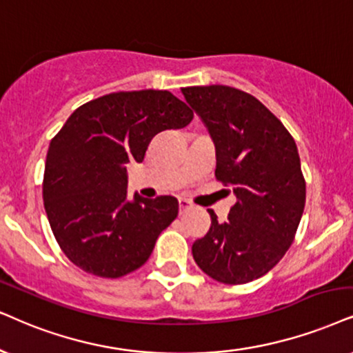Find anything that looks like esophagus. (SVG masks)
<instances>
[{
	"instance_id": "34e87169",
	"label": "esophagus",
	"mask_w": 353,
	"mask_h": 353,
	"mask_svg": "<svg viewBox=\"0 0 353 353\" xmlns=\"http://www.w3.org/2000/svg\"><path fill=\"white\" fill-rule=\"evenodd\" d=\"M192 207H194V205H192L189 200L179 199V212H181V215H184L185 212H189V210H192Z\"/></svg>"
}]
</instances>
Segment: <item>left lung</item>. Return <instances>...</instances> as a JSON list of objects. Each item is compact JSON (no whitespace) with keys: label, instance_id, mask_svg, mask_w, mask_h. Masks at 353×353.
Wrapping results in <instances>:
<instances>
[{"label":"left lung","instance_id":"1","mask_svg":"<svg viewBox=\"0 0 353 353\" xmlns=\"http://www.w3.org/2000/svg\"><path fill=\"white\" fill-rule=\"evenodd\" d=\"M216 150V179L233 187L228 220L192 244L195 262L221 283L252 282L292 246L306 200L300 154L283 123L256 97L236 88H182Z\"/></svg>","mask_w":353,"mask_h":353}]
</instances>
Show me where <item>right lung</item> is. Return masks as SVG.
I'll return each mask as SVG.
<instances>
[{
  "mask_svg": "<svg viewBox=\"0 0 353 353\" xmlns=\"http://www.w3.org/2000/svg\"><path fill=\"white\" fill-rule=\"evenodd\" d=\"M194 119L169 91H122L78 107L48 146L43 205L65 256L88 274L119 279L148 261L176 220L171 195L127 199V164L141 163L163 130Z\"/></svg>",
  "mask_w": 353,
  "mask_h": 353,
  "instance_id": "1",
  "label": "right lung"
}]
</instances>
